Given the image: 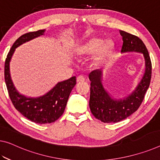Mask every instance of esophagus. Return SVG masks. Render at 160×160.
I'll return each mask as SVG.
<instances>
[{
	"label": "esophagus",
	"instance_id": "1",
	"mask_svg": "<svg viewBox=\"0 0 160 160\" xmlns=\"http://www.w3.org/2000/svg\"><path fill=\"white\" fill-rule=\"evenodd\" d=\"M77 82H83L85 81V78L82 75L78 76L77 78Z\"/></svg>",
	"mask_w": 160,
	"mask_h": 160
}]
</instances>
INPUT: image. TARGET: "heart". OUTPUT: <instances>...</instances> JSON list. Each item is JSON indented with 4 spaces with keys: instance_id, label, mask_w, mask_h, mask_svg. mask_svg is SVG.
I'll use <instances>...</instances> for the list:
<instances>
[{
    "instance_id": "b5f03b06",
    "label": "heart",
    "mask_w": 160,
    "mask_h": 160,
    "mask_svg": "<svg viewBox=\"0 0 160 160\" xmlns=\"http://www.w3.org/2000/svg\"><path fill=\"white\" fill-rule=\"evenodd\" d=\"M113 48V43L111 41H103L100 38H93L83 44L78 48V55H88L94 53L95 58L97 60L103 59L111 53Z\"/></svg>"
}]
</instances>
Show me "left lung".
<instances>
[{
	"label": "left lung",
	"instance_id": "1",
	"mask_svg": "<svg viewBox=\"0 0 160 160\" xmlns=\"http://www.w3.org/2000/svg\"><path fill=\"white\" fill-rule=\"evenodd\" d=\"M123 44L121 53L138 52L143 54L145 70L143 77L131 94L123 99H114L105 90L102 82V71L97 69L88 74L91 81L89 107L92 114L104 123H117L129 117L138 109L148 89L152 77V63L148 51L141 39L119 31Z\"/></svg>",
	"mask_w": 160,
	"mask_h": 160
}]
</instances>
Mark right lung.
<instances>
[{"label": "right lung", "mask_w": 160, "mask_h": 160, "mask_svg": "<svg viewBox=\"0 0 160 160\" xmlns=\"http://www.w3.org/2000/svg\"><path fill=\"white\" fill-rule=\"evenodd\" d=\"M45 31L43 29L29 32L17 39L7 55L4 70L7 89L14 107L28 119L41 124L54 122L63 114L71 92L77 83L76 77H73L56 83L46 94L36 98L22 95L15 88L10 73V61L15 50L21 44L43 35Z\"/></svg>", "instance_id": "obj_1"}]
</instances>
